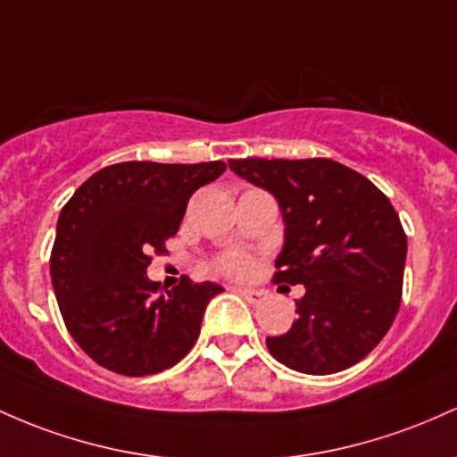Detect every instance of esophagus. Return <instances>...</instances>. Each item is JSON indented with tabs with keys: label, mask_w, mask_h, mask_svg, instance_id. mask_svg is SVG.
<instances>
[{
	"label": "esophagus",
	"mask_w": 457,
	"mask_h": 457,
	"mask_svg": "<svg viewBox=\"0 0 457 457\" xmlns=\"http://www.w3.org/2000/svg\"><path fill=\"white\" fill-rule=\"evenodd\" d=\"M234 290H237V293L240 295V297H245V302L247 303H252V305H255V303H260L264 299V290H255V288H243V286H234Z\"/></svg>",
	"instance_id": "1"
}]
</instances>
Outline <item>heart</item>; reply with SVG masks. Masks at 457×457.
I'll return each instance as SVG.
<instances>
[{"mask_svg": "<svg viewBox=\"0 0 457 457\" xmlns=\"http://www.w3.org/2000/svg\"><path fill=\"white\" fill-rule=\"evenodd\" d=\"M249 267H252V260H249V255L240 252L228 253L223 260H220V269L229 275H245L249 270Z\"/></svg>", "mask_w": 457, "mask_h": 457, "instance_id": "heart-1", "label": "heart"}]
</instances>
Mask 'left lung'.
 Instances as JSON below:
<instances>
[{
	"label": "left lung",
	"mask_w": 457,
	"mask_h": 457,
	"mask_svg": "<svg viewBox=\"0 0 457 457\" xmlns=\"http://www.w3.org/2000/svg\"><path fill=\"white\" fill-rule=\"evenodd\" d=\"M229 169L278 199L284 247L275 282L303 284L297 319L267 347L284 367L329 375L379 345L401 303L408 238L370 179L328 158L229 160Z\"/></svg>",
	"instance_id": "obj_1"
}]
</instances>
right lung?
<instances>
[{
	"instance_id": "add662e5",
	"label": "right lung",
	"mask_w": 457,
	"mask_h": 457,
	"mask_svg": "<svg viewBox=\"0 0 457 457\" xmlns=\"http://www.w3.org/2000/svg\"><path fill=\"white\" fill-rule=\"evenodd\" d=\"M228 164L119 162L93 173L60 210L52 270L64 325L99 367L140 378L193 349L205 305L223 286L184 275L171 290L147 278L178 232L190 195Z\"/></svg>"
}]
</instances>
